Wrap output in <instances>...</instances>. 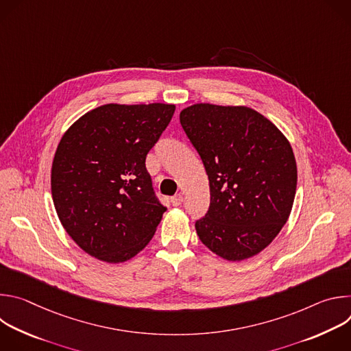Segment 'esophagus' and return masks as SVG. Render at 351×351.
Returning a JSON list of instances; mask_svg holds the SVG:
<instances>
[{
	"label": "esophagus",
	"mask_w": 351,
	"mask_h": 351,
	"mask_svg": "<svg viewBox=\"0 0 351 351\" xmlns=\"http://www.w3.org/2000/svg\"><path fill=\"white\" fill-rule=\"evenodd\" d=\"M171 203L172 206L175 207H179L182 203H183V195L179 193V194H175L172 198H171Z\"/></svg>",
	"instance_id": "34e87169"
}]
</instances>
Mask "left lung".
Here are the masks:
<instances>
[{
  "label": "left lung",
  "mask_w": 351,
  "mask_h": 351,
  "mask_svg": "<svg viewBox=\"0 0 351 351\" xmlns=\"http://www.w3.org/2000/svg\"><path fill=\"white\" fill-rule=\"evenodd\" d=\"M179 118L210 180V210L195 222L199 240L232 263L257 256L291 213L297 165L289 140L245 106L199 103Z\"/></svg>",
  "instance_id": "1"
}]
</instances>
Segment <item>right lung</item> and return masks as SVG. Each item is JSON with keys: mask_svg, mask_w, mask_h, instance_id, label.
<instances>
[{"mask_svg": "<svg viewBox=\"0 0 351 351\" xmlns=\"http://www.w3.org/2000/svg\"><path fill=\"white\" fill-rule=\"evenodd\" d=\"M173 104H106L75 121L51 167L61 225L88 256L110 264L133 258L167 211L154 195L145 157L169 125Z\"/></svg>", "mask_w": 351, "mask_h": 351, "instance_id": "obj_1", "label": "right lung"}]
</instances>
